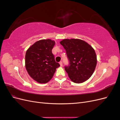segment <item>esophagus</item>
I'll list each match as a JSON object with an SVG mask.
<instances>
[{
    "mask_svg": "<svg viewBox=\"0 0 120 120\" xmlns=\"http://www.w3.org/2000/svg\"><path fill=\"white\" fill-rule=\"evenodd\" d=\"M60 66L61 67L63 66V63H62V61H60Z\"/></svg>",
    "mask_w": 120,
    "mask_h": 120,
    "instance_id": "1",
    "label": "esophagus"
}]
</instances>
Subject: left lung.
<instances>
[{
    "label": "left lung",
    "mask_w": 120,
    "mask_h": 120,
    "mask_svg": "<svg viewBox=\"0 0 120 120\" xmlns=\"http://www.w3.org/2000/svg\"><path fill=\"white\" fill-rule=\"evenodd\" d=\"M66 49L70 66L65 67L69 78L75 83H82L92 75L97 59L95 50L88 43L80 39H64L60 41Z\"/></svg>",
    "instance_id": "8db88e82"
}]
</instances>
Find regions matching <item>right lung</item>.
<instances>
[{"instance_id":"1","label":"right lung","mask_w":120,"mask_h":120,"mask_svg":"<svg viewBox=\"0 0 120 120\" xmlns=\"http://www.w3.org/2000/svg\"><path fill=\"white\" fill-rule=\"evenodd\" d=\"M55 44V41L50 39H41L35 42L26 50L25 68L30 77L38 83L49 82L56 68L60 67L56 62L52 53Z\"/></svg>"}]
</instances>
